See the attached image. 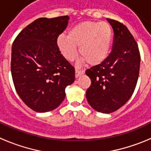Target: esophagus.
I'll return each mask as SVG.
<instances>
[{
  "instance_id": "34e87169",
  "label": "esophagus",
  "mask_w": 151,
  "mask_h": 151,
  "mask_svg": "<svg viewBox=\"0 0 151 151\" xmlns=\"http://www.w3.org/2000/svg\"><path fill=\"white\" fill-rule=\"evenodd\" d=\"M84 73H85V70H83V69H76V77L80 76L81 75L84 74Z\"/></svg>"
}]
</instances>
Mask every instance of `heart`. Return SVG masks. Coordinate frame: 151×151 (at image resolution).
<instances>
[{
    "instance_id": "obj_1",
    "label": "heart",
    "mask_w": 151,
    "mask_h": 151,
    "mask_svg": "<svg viewBox=\"0 0 151 151\" xmlns=\"http://www.w3.org/2000/svg\"><path fill=\"white\" fill-rule=\"evenodd\" d=\"M113 32L107 22L85 21L77 24L69 31L68 35L58 36L57 46L63 57L69 61L77 56V46L79 54L89 65H98L110 54Z\"/></svg>"
}]
</instances>
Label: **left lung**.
<instances>
[{
    "instance_id": "1",
    "label": "left lung",
    "mask_w": 151,
    "mask_h": 151,
    "mask_svg": "<svg viewBox=\"0 0 151 151\" xmlns=\"http://www.w3.org/2000/svg\"><path fill=\"white\" fill-rule=\"evenodd\" d=\"M106 19L114 32L112 51L104 62L85 72L91 81L86 98L95 110L110 113L125 104L134 93L141 56L138 44L127 27L119 21Z\"/></svg>"
}]
</instances>
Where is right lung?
I'll use <instances>...</instances> for the list:
<instances>
[{
    "mask_svg": "<svg viewBox=\"0 0 151 151\" xmlns=\"http://www.w3.org/2000/svg\"><path fill=\"white\" fill-rule=\"evenodd\" d=\"M68 16L39 18L19 33L12 45L11 74L18 95L29 108L45 113L59 106L65 88L75 81V68L61 54L58 36Z\"/></svg>",
    "mask_w": 151,
    "mask_h": 151,
    "instance_id": "add662e5",
    "label": "right lung"
}]
</instances>
